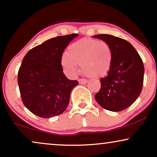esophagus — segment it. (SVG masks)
I'll return each instance as SVG.
<instances>
[{
    "label": "esophagus",
    "mask_w": 157,
    "mask_h": 157,
    "mask_svg": "<svg viewBox=\"0 0 157 157\" xmlns=\"http://www.w3.org/2000/svg\"><path fill=\"white\" fill-rule=\"evenodd\" d=\"M78 81V83H80V84H82V85L86 84V83H87V80L85 78H79Z\"/></svg>",
    "instance_id": "34e87169"
}]
</instances>
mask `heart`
Wrapping results in <instances>:
<instances>
[{
	"mask_svg": "<svg viewBox=\"0 0 157 157\" xmlns=\"http://www.w3.org/2000/svg\"><path fill=\"white\" fill-rule=\"evenodd\" d=\"M112 59V49L106 42L83 38L68 47L67 53L62 56L61 63L64 73L70 77L77 74L78 65L86 76L101 77L109 72Z\"/></svg>",
	"mask_w": 157,
	"mask_h": 157,
	"instance_id": "obj_1",
	"label": "heart"
}]
</instances>
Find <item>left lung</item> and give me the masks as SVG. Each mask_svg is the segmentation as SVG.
<instances>
[{"mask_svg": "<svg viewBox=\"0 0 157 157\" xmlns=\"http://www.w3.org/2000/svg\"><path fill=\"white\" fill-rule=\"evenodd\" d=\"M94 37L109 44L113 54L111 69L106 77L100 79L101 89L94 97L106 110H124L136 100L142 90L144 73L142 59L127 40L108 34Z\"/></svg>", "mask_w": 157, "mask_h": 157, "instance_id": "8db88e82", "label": "left lung"}]
</instances>
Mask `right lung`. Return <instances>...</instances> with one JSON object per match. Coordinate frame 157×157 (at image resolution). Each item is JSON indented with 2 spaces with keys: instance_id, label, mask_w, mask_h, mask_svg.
I'll list each match as a JSON object with an SVG mask.
<instances>
[{
  "instance_id": "right-lung-1",
  "label": "right lung",
  "mask_w": 157,
  "mask_h": 157,
  "mask_svg": "<svg viewBox=\"0 0 157 157\" xmlns=\"http://www.w3.org/2000/svg\"><path fill=\"white\" fill-rule=\"evenodd\" d=\"M77 36L51 38L31 49L23 58L18 83L23 104L33 114L51 118L67 108L71 91L78 83L66 78L61 60L64 49Z\"/></svg>"
}]
</instances>
